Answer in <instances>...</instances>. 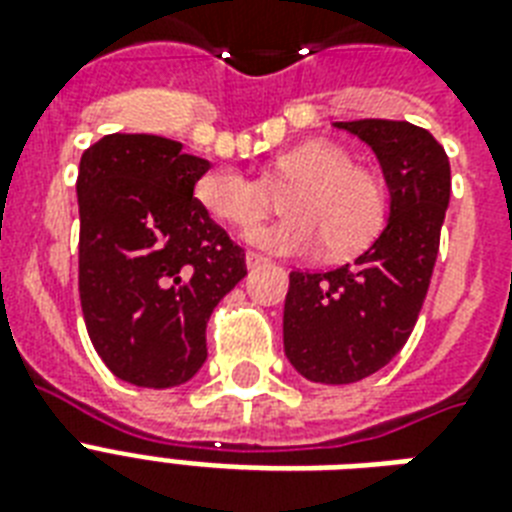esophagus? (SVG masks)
<instances>
[{"label":"esophagus","instance_id":"obj_1","mask_svg":"<svg viewBox=\"0 0 512 512\" xmlns=\"http://www.w3.org/2000/svg\"><path fill=\"white\" fill-rule=\"evenodd\" d=\"M268 260H265L263 255H257V252H247V268H260V265H265Z\"/></svg>","mask_w":512,"mask_h":512}]
</instances>
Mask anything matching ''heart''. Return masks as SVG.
I'll use <instances>...</instances> for the list:
<instances>
[{
	"label": "heart",
	"instance_id": "obj_1",
	"mask_svg": "<svg viewBox=\"0 0 512 512\" xmlns=\"http://www.w3.org/2000/svg\"><path fill=\"white\" fill-rule=\"evenodd\" d=\"M287 188L289 217L260 225L247 239L271 255H316L329 244L335 257L356 255L385 223V193L369 172L358 170L345 148L313 140L276 156L268 183L233 167H215L196 180V199L209 215L252 228L273 207V191Z\"/></svg>",
	"mask_w": 512,
	"mask_h": 512
}]
</instances>
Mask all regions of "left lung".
I'll list each match as a JSON object with an SVG mask.
<instances>
[{"label":"left lung","mask_w":512,"mask_h":512,"mask_svg":"<svg viewBox=\"0 0 512 512\" xmlns=\"http://www.w3.org/2000/svg\"><path fill=\"white\" fill-rule=\"evenodd\" d=\"M364 140L388 185V223L353 263L289 273L284 353L305 380L348 385L388 364L412 335L438 255L452 172L422 127L388 119L335 122Z\"/></svg>","instance_id":"1"}]
</instances>
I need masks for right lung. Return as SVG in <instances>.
<instances>
[{
	"label": "right lung",
	"mask_w": 512,
	"mask_h": 512,
	"mask_svg": "<svg viewBox=\"0 0 512 512\" xmlns=\"http://www.w3.org/2000/svg\"><path fill=\"white\" fill-rule=\"evenodd\" d=\"M212 164L159 135H106L82 154L79 297L103 364L177 388L207 361V321L247 276L244 249L193 199Z\"/></svg>",
	"instance_id": "obj_1"
}]
</instances>
